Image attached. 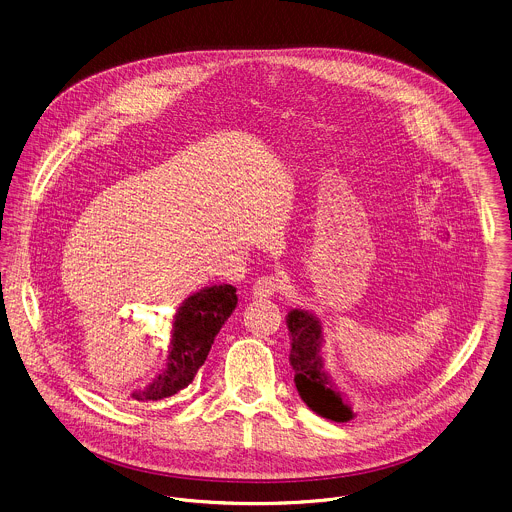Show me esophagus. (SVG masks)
<instances>
[{
	"label": "esophagus",
	"instance_id": "obj_1",
	"mask_svg": "<svg viewBox=\"0 0 512 512\" xmlns=\"http://www.w3.org/2000/svg\"><path fill=\"white\" fill-rule=\"evenodd\" d=\"M281 289V281L277 277H261L255 281L251 293L255 299H269L275 297Z\"/></svg>",
	"mask_w": 512,
	"mask_h": 512
}]
</instances>
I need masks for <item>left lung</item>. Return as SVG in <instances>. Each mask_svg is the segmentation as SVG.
<instances>
[{"label":"left lung","mask_w":512,"mask_h":512,"mask_svg":"<svg viewBox=\"0 0 512 512\" xmlns=\"http://www.w3.org/2000/svg\"><path fill=\"white\" fill-rule=\"evenodd\" d=\"M291 338V366L299 396L314 413L330 421H350L356 417L344 392L338 390L324 368V330L320 318L305 308H291L287 314Z\"/></svg>","instance_id":"obj_1"}]
</instances>
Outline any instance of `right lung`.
I'll return each instance as SVG.
<instances>
[{
  "label": "right lung",
  "instance_id": "1",
  "mask_svg": "<svg viewBox=\"0 0 512 512\" xmlns=\"http://www.w3.org/2000/svg\"><path fill=\"white\" fill-rule=\"evenodd\" d=\"M235 291L231 285H211L182 301L172 316L164 366L144 390L132 392L136 402L170 398L194 382L217 332L237 307Z\"/></svg>",
  "mask_w": 512,
  "mask_h": 512
}]
</instances>
